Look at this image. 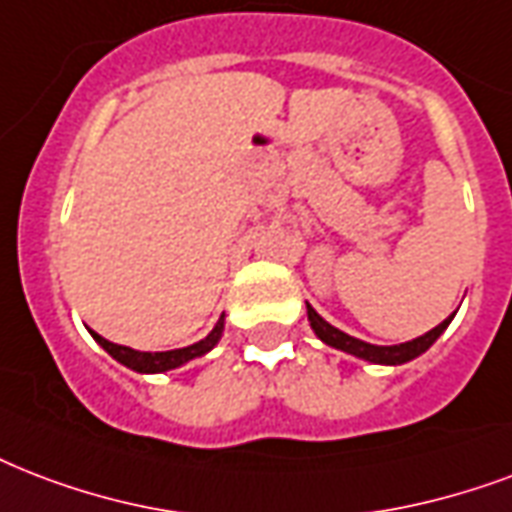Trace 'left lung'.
<instances>
[{
  "label": "left lung",
  "instance_id": "8db88e82",
  "mask_svg": "<svg viewBox=\"0 0 512 512\" xmlns=\"http://www.w3.org/2000/svg\"><path fill=\"white\" fill-rule=\"evenodd\" d=\"M308 322L314 327V333H317L327 346H333V349H341L346 351V354H354V357H362V360L368 362H378V365H403V362L419 357L421 351H427L432 343L438 341V335L446 330L451 317H448L446 322H440L438 327H432L429 333L419 335V338H413V341L408 343H400V346H373V343H365L360 341V338H351V335L341 333V330L330 325V322H325L311 306H308Z\"/></svg>",
  "mask_w": 512,
  "mask_h": 512
}]
</instances>
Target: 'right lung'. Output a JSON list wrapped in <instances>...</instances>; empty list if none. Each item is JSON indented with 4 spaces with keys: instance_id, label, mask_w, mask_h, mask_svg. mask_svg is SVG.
Returning a JSON list of instances; mask_svg holds the SVG:
<instances>
[{
    "instance_id": "obj_1",
    "label": "right lung",
    "mask_w": 512,
    "mask_h": 512,
    "mask_svg": "<svg viewBox=\"0 0 512 512\" xmlns=\"http://www.w3.org/2000/svg\"><path fill=\"white\" fill-rule=\"evenodd\" d=\"M222 317L220 322L214 325V330L209 335H206L204 341L193 343V346H185V349H174V351H134L128 349V346H117V343L107 341V338H101L99 333L91 335L96 338V341L104 346V349L115 357L117 362H123V365H128L131 370H139V373H163V370H171V368H179V365H185V362L195 360V357H201V354H206V351L212 349L214 343L220 341L222 335Z\"/></svg>"
}]
</instances>
